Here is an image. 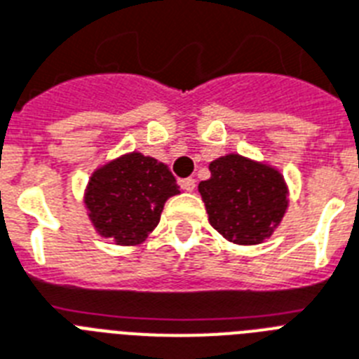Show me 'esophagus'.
I'll return each instance as SVG.
<instances>
[{"mask_svg":"<svg viewBox=\"0 0 359 359\" xmlns=\"http://www.w3.org/2000/svg\"><path fill=\"white\" fill-rule=\"evenodd\" d=\"M180 185H182V189L189 191V193H193L194 189H196V180L194 177H185V180L180 182Z\"/></svg>","mask_w":359,"mask_h":359,"instance_id":"1","label":"esophagus"}]
</instances>
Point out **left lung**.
<instances>
[{
	"instance_id": "1",
	"label": "left lung",
	"mask_w": 359,
	"mask_h": 359,
	"mask_svg": "<svg viewBox=\"0 0 359 359\" xmlns=\"http://www.w3.org/2000/svg\"><path fill=\"white\" fill-rule=\"evenodd\" d=\"M211 177L198 191L209 222L237 245H257L272 233L287 208V189L274 168L241 156H226L209 165Z\"/></svg>"
}]
</instances>
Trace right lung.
Segmentation results:
<instances>
[{
  "instance_id": "1",
  "label": "right lung",
  "mask_w": 359,
  "mask_h": 359,
  "mask_svg": "<svg viewBox=\"0 0 359 359\" xmlns=\"http://www.w3.org/2000/svg\"><path fill=\"white\" fill-rule=\"evenodd\" d=\"M177 193L166 165L130 154L94 174L85 203L100 235L118 245H137L159 224L163 205Z\"/></svg>"
}]
</instances>
